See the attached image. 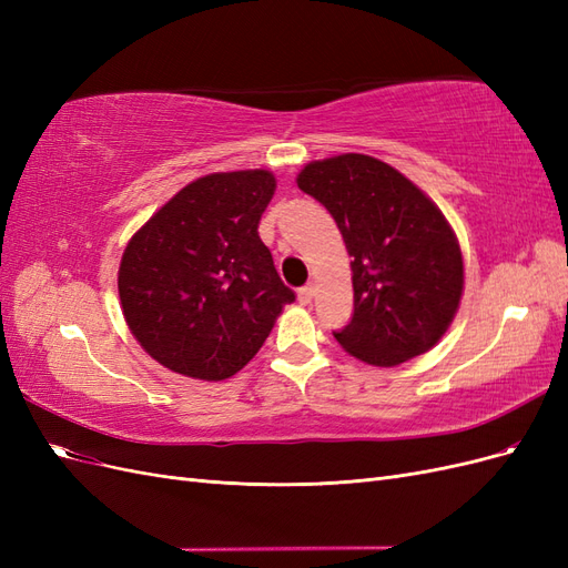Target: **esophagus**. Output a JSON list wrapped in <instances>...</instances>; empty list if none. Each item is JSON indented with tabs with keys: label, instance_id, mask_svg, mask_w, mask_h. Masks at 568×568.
Instances as JSON below:
<instances>
[{
	"label": "esophagus",
	"instance_id": "34e87169",
	"mask_svg": "<svg viewBox=\"0 0 568 568\" xmlns=\"http://www.w3.org/2000/svg\"><path fill=\"white\" fill-rule=\"evenodd\" d=\"M313 296H315V288L313 286H303L298 291V303L301 305H311L313 303Z\"/></svg>",
	"mask_w": 568,
	"mask_h": 568
}]
</instances>
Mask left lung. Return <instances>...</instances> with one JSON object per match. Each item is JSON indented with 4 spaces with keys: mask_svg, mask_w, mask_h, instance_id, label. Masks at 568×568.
<instances>
[{
    "mask_svg": "<svg viewBox=\"0 0 568 568\" xmlns=\"http://www.w3.org/2000/svg\"><path fill=\"white\" fill-rule=\"evenodd\" d=\"M296 184L332 213L353 255L355 313L334 334L341 348L374 367L432 351L464 291L462 248L438 205L365 153L311 161Z\"/></svg>",
    "mask_w": 568,
    "mask_h": 568,
    "instance_id": "obj_1",
    "label": "left lung"
}]
</instances>
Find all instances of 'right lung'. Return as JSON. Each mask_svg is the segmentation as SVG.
Returning a JSON list of instances; mask_svg holds the SVG:
<instances>
[{
	"instance_id": "1",
	"label": "right lung",
	"mask_w": 568,
	"mask_h": 568,
	"mask_svg": "<svg viewBox=\"0 0 568 568\" xmlns=\"http://www.w3.org/2000/svg\"><path fill=\"white\" fill-rule=\"evenodd\" d=\"M274 189L265 168L203 175L132 234L118 267L120 307L130 334L165 369L227 379L294 303L257 236Z\"/></svg>"
}]
</instances>
